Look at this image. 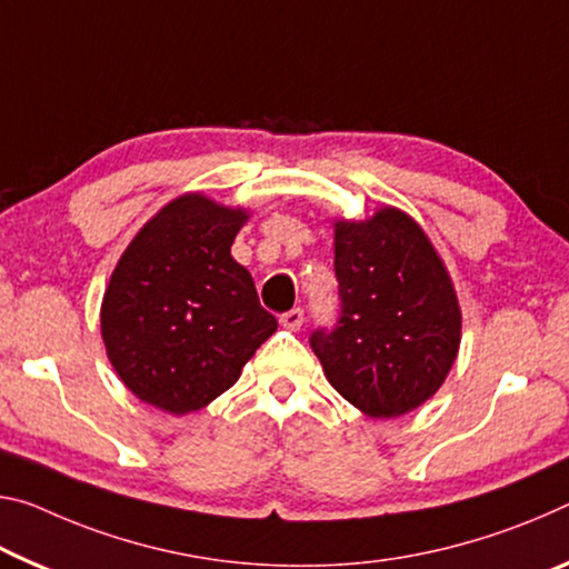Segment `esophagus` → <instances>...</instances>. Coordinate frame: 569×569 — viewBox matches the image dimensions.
Here are the masks:
<instances>
[{"instance_id": "1", "label": "esophagus", "mask_w": 569, "mask_h": 569, "mask_svg": "<svg viewBox=\"0 0 569 569\" xmlns=\"http://www.w3.org/2000/svg\"><path fill=\"white\" fill-rule=\"evenodd\" d=\"M301 323H303V311H301V309H291V311L281 313V327H283V329H288V331H299Z\"/></svg>"}]
</instances>
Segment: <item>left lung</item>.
<instances>
[{
    "label": "left lung",
    "mask_w": 569,
    "mask_h": 569,
    "mask_svg": "<svg viewBox=\"0 0 569 569\" xmlns=\"http://www.w3.org/2000/svg\"><path fill=\"white\" fill-rule=\"evenodd\" d=\"M341 317L311 349L341 398L369 418H400L440 390L461 347L448 268L408 212L385 204L333 222Z\"/></svg>",
    "instance_id": "1"
}]
</instances>
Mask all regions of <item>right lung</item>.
I'll return each instance as SVG.
<instances>
[{
	"label": "right lung",
	"mask_w": 569,
	"mask_h": 569,
	"mask_svg": "<svg viewBox=\"0 0 569 569\" xmlns=\"http://www.w3.org/2000/svg\"><path fill=\"white\" fill-rule=\"evenodd\" d=\"M248 210L202 192L167 202L133 236L101 303L108 362L141 402L169 415L210 405L278 329L230 246Z\"/></svg>",
	"instance_id": "add662e5"
}]
</instances>
